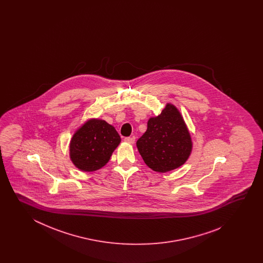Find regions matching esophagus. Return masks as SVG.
Here are the masks:
<instances>
[{
    "instance_id": "1",
    "label": "esophagus",
    "mask_w": 263,
    "mask_h": 263,
    "mask_svg": "<svg viewBox=\"0 0 263 263\" xmlns=\"http://www.w3.org/2000/svg\"><path fill=\"white\" fill-rule=\"evenodd\" d=\"M124 141L129 143V144H134V141H135V137H126Z\"/></svg>"
}]
</instances>
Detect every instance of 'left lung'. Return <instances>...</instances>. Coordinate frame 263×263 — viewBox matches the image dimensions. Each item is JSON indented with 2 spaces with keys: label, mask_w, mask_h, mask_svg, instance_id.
<instances>
[{
  "label": "left lung",
  "mask_w": 263,
  "mask_h": 263,
  "mask_svg": "<svg viewBox=\"0 0 263 263\" xmlns=\"http://www.w3.org/2000/svg\"><path fill=\"white\" fill-rule=\"evenodd\" d=\"M136 145L145 164L160 173L181 166L192 151L191 135L184 120L170 103L161 115L149 118L146 132Z\"/></svg>",
  "instance_id": "1"
}]
</instances>
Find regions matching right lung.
Returning a JSON list of instances; mask_svg holds the SVG:
<instances>
[{
  "label": "right lung",
  "instance_id": "obj_1",
  "mask_svg": "<svg viewBox=\"0 0 263 263\" xmlns=\"http://www.w3.org/2000/svg\"><path fill=\"white\" fill-rule=\"evenodd\" d=\"M120 141L119 134L112 125L101 119H91L73 135L69 156L80 170L96 171L109 162Z\"/></svg>",
  "mask_w": 263,
  "mask_h": 263
}]
</instances>
